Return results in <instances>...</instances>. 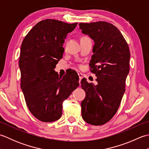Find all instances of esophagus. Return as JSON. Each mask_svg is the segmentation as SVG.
<instances>
[{
    "instance_id": "esophagus-1",
    "label": "esophagus",
    "mask_w": 149,
    "mask_h": 149,
    "mask_svg": "<svg viewBox=\"0 0 149 149\" xmlns=\"http://www.w3.org/2000/svg\"><path fill=\"white\" fill-rule=\"evenodd\" d=\"M78 75H79V82H81V79H83V74H82L81 73H79Z\"/></svg>"
}]
</instances>
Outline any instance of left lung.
Here are the masks:
<instances>
[{
  "mask_svg": "<svg viewBox=\"0 0 149 149\" xmlns=\"http://www.w3.org/2000/svg\"><path fill=\"white\" fill-rule=\"evenodd\" d=\"M80 29L94 41L90 63L97 84L81 80L86 97L81 102L82 117L93 125H101L115 115L125 92L129 72L130 51L118 28L106 22L81 23Z\"/></svg>",
  "mask_w": 149,
  "mask_h": 149,
  "instance_id": "obj_1",
  "label": "left lung"
}]
</instances>
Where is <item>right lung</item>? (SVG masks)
Segmentation results:
<instances>
[{
    "label": "right lung",
    "mask_w": 149,
    "mask_h": 149,
    "mask_svg": "<svg viewBox=\"0 0 149 149\" xmlns=\"http://www.w3.org/2000/svg\"><path fill=\"white\" fill-rule=\"evenodd\" d=\"M77 25L46 19L36 24L22 42L21 88L30 112L42 122L61 118L63 102L79 85L75 71L61 77L54 70L63 58L65 39Z\"/></svg>",
    "instance_id": "right-lung-1"
}]
</instances>
